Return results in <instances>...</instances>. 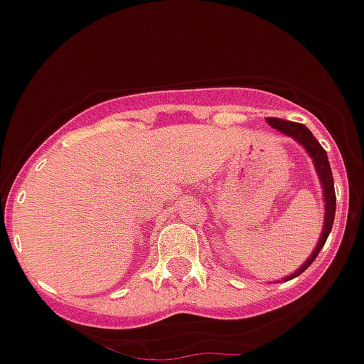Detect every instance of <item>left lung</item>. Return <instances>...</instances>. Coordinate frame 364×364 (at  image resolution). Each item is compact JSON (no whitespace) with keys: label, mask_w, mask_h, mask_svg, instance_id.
<instances>
[{"label":"left lung","mask_w":364,"mask_h":364,"mask_svg":"<svg viewBox=\"0 0 364 364\" xmlns=\"http://www.w3.org/2000/svg\"><path fill=\"white\" fill-rule=\"evenodd\" d=\"M267 124L273 126L274 129L278 132H282L284 135L287 137H293L299 144L306 148V151L309 154V157L314 159V166L317 170V176L321 179L322 191H324V227H322L321 232V240H318L317 247L314 249V252L309 255L308 260L304 264L300 265L299 269L295 271L293 274L287 277V280H291V278L299 277L300 273H304L308 269L309 265L314 264V260L317 258V255L321 252V249L324 247V243H326L328 235H330L331 225H333V218H335V186H333V176H331V168H330V161H328V154L326 150L318 144L317 139L314 137V134L306 128L304 124H300V122H291V121H282V119H274V117H267L265 119Z\"/></svg>","instance_id":"8db88e82"}]
</instances>
